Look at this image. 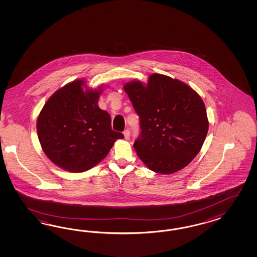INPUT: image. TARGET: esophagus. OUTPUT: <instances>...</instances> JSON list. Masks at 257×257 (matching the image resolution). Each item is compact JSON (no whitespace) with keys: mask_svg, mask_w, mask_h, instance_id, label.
I'll list each match as a JSON object with an SVG mask.
<instances>
[{"mask_svg":"<svg viewBox=\"0 0 257 257\" xmlns=\"http://www.w3.org/2000/svg\"><path fill=\"white\" fill-rule=\"evenodd\" d=\"M123 135H124L125 140H128L130 139V132H129V130H125L124 132H123Z\"/></svg>","mask_w":257,"mask_h":257,"instance_id":"esophagus-1","label":"esophagus"}]
</instances>
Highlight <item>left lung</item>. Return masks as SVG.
Masks as SVG:
<instances>
[{
	"mask_svg": "<svg viewBox=\"0 0 257 257\" xmlns=\"http://www.w3.org/2000/svg\"><path fill=\"white\" fill-rule=\"evenodd\" d=\"M140 116V134L134 148L151 171L171 174L192 161L208 132L206 109L199 94L179 80L154 73L144 86L125 84Z\"/></svg>",
	"mask_w": 257,
	"mask_h": 257,
	"instance_id": "8db88e82",
	"label": "left lung"
}]
</instances>
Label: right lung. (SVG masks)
I'll use <instances>...</instances> for the list:
<instances>
[{"label": "right lung", "mask_w": 257, "mask_h": 257, "mask_svg": "<svg viewBox=\"0 0 257 257\" xmlns=\"http://www.w3.org/2000/svg\"><path fill=\"white\" fill-rule=\"evenodd\" d=\"M76 80L53 94L37 123L39 142L48 158L70 172L87 171L108 155L114 142L123 139L111 128V117L98 106L101 89L83 90Z\"/></svg>", "instance_id": "obj_1"}]
</instances>
